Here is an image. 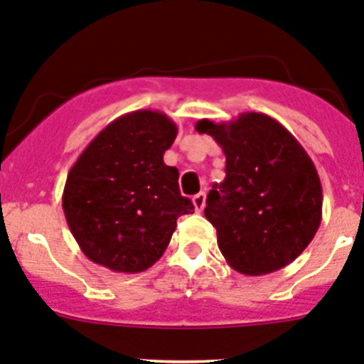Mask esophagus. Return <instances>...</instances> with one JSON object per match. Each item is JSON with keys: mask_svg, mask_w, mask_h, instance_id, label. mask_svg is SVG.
I'll return each instance as SVG.
<instances>
[{"mask_svg": "<svg viewBox=\"0 0 364 364\" xmlns=\"http://www.w3.org/2000/svg\"><path fill=\"white\" fill-rule=\"evenodd\" d=\"M193 205H195L196 211H202L205 208V193H198V195L193 196Z\"/></svg>", "mask_w": 364, "mask_h": 364, "instance_id": "obj_1", "label": "esophagus"}]
</instances>
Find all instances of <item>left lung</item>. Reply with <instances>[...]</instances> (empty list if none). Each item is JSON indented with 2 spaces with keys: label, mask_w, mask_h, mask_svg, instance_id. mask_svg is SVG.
Listing matches in <instances>:
<instances>
[{
  "label": "left lung",
  "mask_w": 364,
  "mask_h": 364,
  "mask_svg": "<svg viewBox=\"0 0 364 364\" xmlns=\"http://www.w3.org/2000/svg\"><path fill=\"white\" fill-rule=\"evenodd\" d=\"M225 155V178L213 184L204 215L235 271L263 276L294 262L321 223L323 189L312 159L285 126L265 113L229 122L202 119Z\"/></svg>",
  "instance_id": "8db88e82"
}]
</instances>
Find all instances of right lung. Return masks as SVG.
<instances>
[{"mask_svg": "<svg viewBox=\"0 0 364 364\" xmlns=\"http://www.w3.org/2000/svg\"><path fill=\"white\" fill-rule=\"evenodd\" d=\"M175 122L156 109H136L109 122L66 176L63 211L88 259L135 274L164 255L176 218L195 211L180 195L178 169L164 164Z\"/></svg>", "mask_w": 364, "mask_h": 364, "instance_id": "obj_1", "label": "right lung"}]
</instances>
